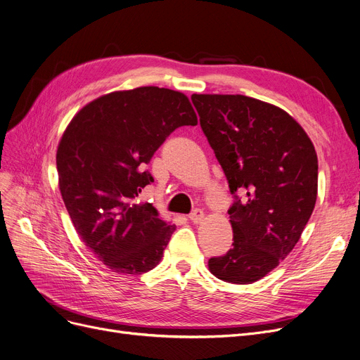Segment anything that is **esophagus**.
Returning a JSON list of instances; mask_svg holds the SVG:
<instances>
[{"mask_svg":"<svg viewBox=\"0 0 360 360\" xmlns=\"http://www.w3.org/2000/svg\"><path fill=\"white\" fill-rule=\"evenodd\" d=\"M204 217H205V212H204L202 210H195V211L189 215V219H191V221H192L193 224L200 223V221L204 220Z\"/></svg>","mask_w":360,"mask_h":360,"instance_id":"34e87169","label":"esophagus"}]
</instances>
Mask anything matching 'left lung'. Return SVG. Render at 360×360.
I'll return each instance as SVG.
<instances>
[{"label": "left lung", "mask_w": 360, "mask_h": 360, "mask_svg": "<svg viewBox=\"0 0 360 360\" xmlns=\"http://www.w3.org/2000/svg\"><path fill=\"white\" fill-rule=\"evenodd\" d=\"M192 102L235 196L227 211L233 247L208 269L224 282H257L303 233L318 196V155L303 127L275 105L240 94H192Z\"/></svg>", "instance_id": "left-lung-1"}]
</instances>
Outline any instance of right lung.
Returning a JSON list of instances; mask_svg holds the SVG:
<instances>
[{
	"label": "right lung",
	"instance_id": "obj_1",
	"mask_svg": "<svg viewBox=\"0 0 360 360\" xmlns=\"http://www.w3.org/2000/svg\"><path fill=\"white\" fill-rule=\"evenodd\" d=\"M188 96L160 87L113 91L85 105L57 146L59 189L81 240L115 273L141 275L160 264L176 230L149 202L146 165L165 139L196 125Z\"/></svg>",
	"mask_w": 360,
	"mask_h": 360
}]
</instances>
